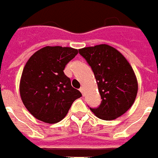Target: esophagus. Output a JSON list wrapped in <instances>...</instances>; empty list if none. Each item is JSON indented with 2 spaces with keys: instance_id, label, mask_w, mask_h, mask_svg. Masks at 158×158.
<instances>
[{
  "instance_id": "obj_1",
  "label": "esophagus",
  "mask_w": 158,
  "mask_h": 158,
  "mask_svg": "<svg viewBox=\"0 0 158 158\" xmlns=\"http://www.w3.org/2000/svg\"><path fill=\"white\" fill-rule=\"evenodd\" d=\"M79 90H80V92L82 93L83 96H84V91H85V89H84V87H81L80 89H79Z\"/></svg>"
}]
</instances>
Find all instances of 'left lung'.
Here are the masks:
<instances>
[{
    "label": "left lung",
    "instance_id": "1",
    "mask_svg": "<svg viewBox=\"0 0 158 158\" xmlns=\"http://www.w3.org/2000/svg\"><path fill=\"white\" fill-rule=\"evenodd\" d=\"M94 73L102 102L90 110L99 119L111 121L132 107L138 93V80L133 68L120 51L108 44L79 49Z\"/></svg>",
    "mask_w": 158,
    "mask_h": 158
}]
</instances>
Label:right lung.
I'll return each mask as SVG.
<instances>
[{
	"label": "right lung",
	"mask_w": 158,
	"mask_h": 158,
	"mask_svg": "<svg viewBox=\"0 0 158 158\" xmlns=\"http://www.w3.org/2000/svg\"><path fill=\"white\" fill-rule=\"evenodd\" d=\"M79 53L71 47L46 46L29 58L22 72L19 93L34 117L49 124L63 119L82 95L65 75L66 65Z\"/></svg>",
	"instance_id": "right-lung-1"
}]
</instances>
